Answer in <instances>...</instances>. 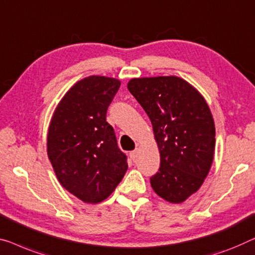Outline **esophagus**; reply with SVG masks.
<instances>
[{
    "label": "esophagus",
    "mask_w": 255,
    "mask_h": 255,
    "mask_svg": "<svg viewBox=\"0 0 255 255\" xmlns=\"http://www.w3.org/2000/svg\"><path fill=\"white\" fill-rule=\"evenodd\" d=\"M136 156H138V149H134V150H132V152H130L131 160H135Z\"/></svg>",
    "instance_id": "obj_1"
}]
</instances>
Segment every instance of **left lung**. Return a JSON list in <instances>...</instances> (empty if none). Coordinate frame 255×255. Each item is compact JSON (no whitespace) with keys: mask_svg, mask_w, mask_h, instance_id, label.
Listing matches in <instances>:
<instances>
[{"mask_svg":"<svg viewBox=\"0 0 255 255\" xmlns=\"http://www.w3.org/2000/svg\"><path fill=\"white\" fill-rule=\"evenodd\" d=\"M128 88L152 122L160 149V169L150 185L164 200L185 201L200 189L213 163L215 125L208 105L175 76L134 78Z\"/></svg>","mask_w":255,"mask_h":255,"instance_id":"left-lung-1","label":"left lung"}]
</instances>
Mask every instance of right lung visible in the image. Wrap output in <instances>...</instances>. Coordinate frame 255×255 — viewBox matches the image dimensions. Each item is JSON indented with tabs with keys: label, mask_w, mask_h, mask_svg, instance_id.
<instances>
[{
	"label": "right lung",
	"mask_w": 255,
	"mask_h": 255,
	"mask_svg": "<svg viewBox=\"0 0 255 255\" xmlns=\"http://www.w3.org/2000/svg\"><path fill=\"white\" fill-rule=\"evenodd\" d=\"M120 80L87 77L58 103L48 130L47 152L62 186L87 204L109 197L128 170L107 110Z\"/></svg>",
	"instance_id": "add662e5"
}]
</instances>
